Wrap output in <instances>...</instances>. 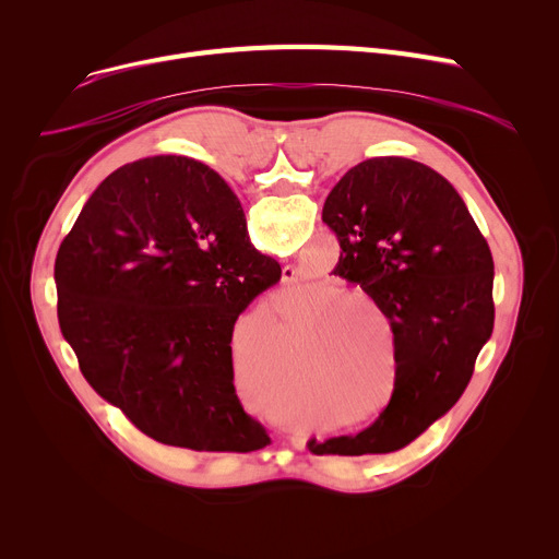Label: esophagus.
Masks as SVG:
<instances>
[{
    "label": "esophagus",
    "instance_id": "esophagus-1",
    "mask_svg": "<svg viewBox=\"0 0 559 559\" xmlns=\"http://www.w3.org/2000/svg\"><path fill=\"white\" fill-rule=\"evenodd\" d=\"M295 274H297V270L295 267H289V264H287V267H283V281H295Z\"/></svg>",
    "mask_w": 559,
    "mask_h": 559
}]
</instances>
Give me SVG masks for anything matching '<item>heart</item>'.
Segmentation results:
<instances>
[{
  "label": "heart",
  "mask_w": 559,
  "mask_h": 559,
  "mask_svg": "<svg viewBox=\"0 0 559 559\" xmlns=\"http://www.w3.org/2000/svg\"><path fill=\"white\" fill-rule=\"evenodd\" d=\"M354 299H362L360 289H344V292H340V295L331 297L329 301H354Z\"/></svg>",
  "instance_id": "1"
}]
</instances>
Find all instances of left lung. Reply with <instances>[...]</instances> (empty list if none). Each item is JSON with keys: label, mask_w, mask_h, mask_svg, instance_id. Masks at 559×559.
I'll return each mask as SVG.
<instances>
[{"label": "left lung", "mask_w": 559, "mask_h": 559, "mask_svg": "<svg viewBox=\"0 0 559 559\" xmlns=\"http://www.w3.org/2000/svg\"><path fill=\"white\" fill-rule=\"evenodd\" d=\"M321 219L342 253L333 274L358 283L394 333V392L358 435L310 439L314 455L392 453L457 403L493 331V260L466 203L409 158L350 167Z\"/></svg>", "instance_id": "1"}]
</instances>
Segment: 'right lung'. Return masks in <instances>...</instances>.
<instances>
[{
	"label": "right lung",
	"instance_id": "right-lung-1",
	"mask_svg": "<svg viewBox=\"0 0 559 559\" xmlns=\"http://www.w3.org/2000/svg\"><path fill=\"white\" fill-rule=\"evenodd\" d=\"M58 324L93 390L146 437L249 453L270 435L233 385V326L278 283L222 176L194 158L115 169L56 255Z\"/></svg>",
	"mask_w": 559,
	"mask_h": 559
}]
</instances>
